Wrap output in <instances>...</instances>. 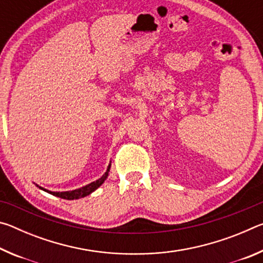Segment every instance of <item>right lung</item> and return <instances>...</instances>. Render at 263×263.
Masks as SVG:
<instances>
[{
	"instance_id": "obj_1",
	"label": "right lung",
	"mask_w": 263,
	"mask_h": 263,
	"mask_svg": "<svg viewBox=\"0 0 263 263\" xmlns=\"http://www.w3.org/2000/svg\"><path fill=\"white\" fill-rule=\"evenodd\" d=\"M110 166H111V164H109L108 169H106V172L104 173V175L102 176L101 179H99L97 181L91 182V183L84 185V186H82V188H80V189H75V190H72V191H62V193H57V191H50V190L44 189V188H42V186H39V185H37V186H39V188H41L42 190L46 191V193H48V194H51L53 196H57V197H60V198H64V199H69V201H70V199H79V198L86 197V196L90 195L92 191H95L102 183H103V182L106 180V177H108V175H109Z\"/></svg>"
}]
</instances>
